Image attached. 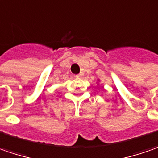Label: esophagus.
Here are the masks:
<instances>
[{
    "instance_id": "obj_1",
    "label": "esophagus",
    "mask_w": 158,
    "mask_h": 158,
    "mask_svg": "<svg viewBox=\"0 0 158 158\" xmlns=\"http://www.w3.org/2000/svg\"><path fill=\"white\" fill-rule=\"evenodd\" d=\"M83 75H84V73H80L79 74H77V75H76L75 77H77V78H81V77H82Z\"/></svg>"
}]
</instances>
